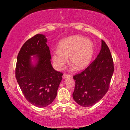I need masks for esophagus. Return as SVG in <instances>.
Here are the masks:
<instances>
[{
    "mask_svg": "<svg viewBox=\"0 0 130 130\" xmlns=\"http://www.w3.org/2000/svg\"><path fill=\"white\" fill-rule=\"evenodd\" d=\"M72 77V76L70 75V74H68L64 73V74H63V76H62V78L63 79H65V78H67V77Z\"/></svg>",
    "mask_w": 130,
    "mask_h": 130,
    "instance_id": "34e87169",
    "label": "esophagus"
}]
</instances>
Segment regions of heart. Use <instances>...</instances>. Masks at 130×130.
Returning <instances> with one entry per match:
<instances>
[{
    "label": "heart",
    "mask_w": 130,
    "mask_h": 130,
    "mask_svg": "<svg viewBox=\"0 0 130 130\" xmlns=\"http://www.w3.org/2000/svg\"><path fill=\"white\" fill-rule=\"evenodd\" d=\"M94 46L92 42L84 37L76 36L65 38L58 46V51L53 53V61L58 70H61L69 57V63L76 69L85 68L91 61Z\"/></svg>",
    "instance_id": "1"
}]
</instances>
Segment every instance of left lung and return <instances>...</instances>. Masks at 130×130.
<instances>
[{
	"mask_svg": "<svg viewBox=\"0 0 130 130\" xmlns=\"http://www.w3.org/2000/svg\"><path fill=\"white\" fill-rule=\"evenodd\" d=\"M114 71L113 58L106 43L102 41V49L97 58L80 73L73 76L75 87L73 98L83 107H90L107 93Z\"/></svg>",
	"mask_w": 130,
	"mask_h": 130,
	"instance_id": "left-lung-1",
	"label": "left lung"
}]
</instances>
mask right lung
<instances>
[{"label":"right lung","mask_w":130,"mask_h":130,"mask_svg":"<svg viewBox=\"0 0 130 130\" xmlns=\"http://www.w3.org/2000/svg\"><path fill=\"white\" fill-rule=\"evenodd\" d=\"M46 42L43 34H36L26 41L18 54L15 69L17 81L26 99L39 108L53 102L63 75L52 67ZM34 55L38 58L35 66L30 63V56Z\"/></svg>","instance_id":"1"}]
</instances>
